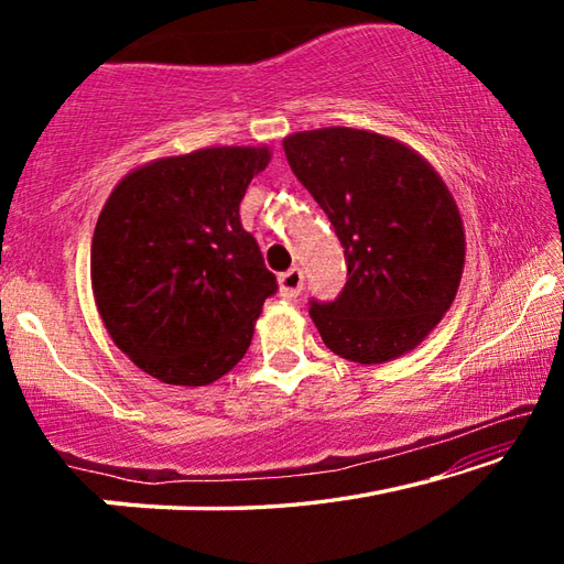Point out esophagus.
I'll return each mask as SVG.
<instances>
[{"label":"esophagus","mask_w":564,"mask_h":564,"mask_svg":"<svg viewBox=\"0 0 564 564\" xmlns=\"http://www.w3.org/2000/svg\"><path fill=\"white\" fill-rule=\"evenodd\" d=\"M301 291H303V271L301 269H295V265H293V269H289V271L279 275V293L283 295L285 301L299 299Z\"/></svg>","instance_id":"esophagus-1"}]
</instances>
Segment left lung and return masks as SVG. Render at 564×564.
Masks as SVG:
<instances>
[{
    "label": "left lung",
    "mask_w": 564,
    "mask_h": 564,
    "mask_svg": "<svg viewBox=\"0 0 564 564\" xmlns=\"http://www.w3.org/2000/svg\"><path fill=\"white\" fill-rule=\"evenodd\" d=\"M283 151L348 263L338 299L311 303L323 343L362 366L417 348L463 279L465 228L451 188L415 149L376 131H295Z\"/></svg>",
    "instance_id": "8db88e82"
}]
</instances>
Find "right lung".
I'll return each mask as SVG.
<instances>
[{
	"label": "right lung",
	"mask_w": 564,
	"mask_h": 564,
	"mask_svg": "<svg viewBox=\"0 0 564 564\" xmlns=\"http://www.w3.org/2000/svg\"><path fill=\"white\" fill-rule=\"evenodd\" d=\"M269 147H208L129 171L91 238V291L111 340L169 386H208L251 346L279 283L238 206Z\"/></svg>",
	"instance_id": "add662e5"
}]
</instances>
